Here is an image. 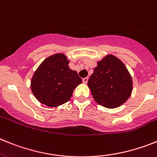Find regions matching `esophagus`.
Wrapping results in <instances>:
<instances>
[{"instance_id": "1", "label": "esophagus", "mask_w": 157, "mask_h": 157, "mask_svg": "<svg viewBox=\"0 0 157 157\" xmlns=\"http://www.w3.org/2000/svg\"><path fill=\"white\" fill-rule=\"evenodd\" d=\"M82 81H83V83H84V84H87V83H88V77H84V78H83Z\"/></svg>"}]
</instances>
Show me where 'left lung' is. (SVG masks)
<instances>
[{"label": "left lung", "instance_id": "left-lung-1", "mask_svg": "<svg viewBox=\"0 0 157 157\" xmlns=\"http://www.w3.org/2000/svg\"><path fill=\"white\" fill-rule=\"evenodd\" d=\"M88 85L96 103L115 108L130 96L133 82L125 65L116 57L107 55L97 63Z\"/></svg>", "mask_w": 157, "mask_h": 157}]
</instances>
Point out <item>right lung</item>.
I'll list each match as a JSON object with an SVG mask.
<instances>
[{"mask_svg": "<svg viewBox=\"0 0 157 157\" xmlns=\"http://www.w3.org/2000/svg\"><path fill=\"white\" fill-rule=\"evenodd\" d=\"M69 62L63 54H57L46 58L36 69L31 88L40 103L58 107L70 99L82 80L76 71L69 69Z\"/></svg>", "mask_w": 157, "mask_h": 157, "instance_id": "right-lung-1", "label": "right lung"}]
</instances>
